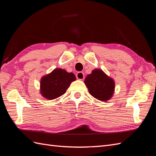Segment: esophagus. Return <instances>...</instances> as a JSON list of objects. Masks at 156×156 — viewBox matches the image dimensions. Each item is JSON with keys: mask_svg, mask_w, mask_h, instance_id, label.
I'll list each match as a JSON object with an SVG mask.
<instances>
[{"mask_svg": "<svg viewBox=\"0 0 156 156\" xmlns=\"http://www.w3.org/2000/svg\"><path fill=\"white\" fill-rule=\"evenodd\" d=\"M76 77H77V79H78L79 80H83L84 78V75L83 72H77V73L76 74Z\"/></svg>", "mask_w": 156, "mask_h": 156, "instance_id": "esophagus-1", "label": "esophagus"}]
</instances>
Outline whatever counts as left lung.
<instances>
[{
  "instance_id": "left-lung-1",
  "label": "left lung",
  "mask_w": 156,
  "mask_h": 156,
  "mask_svg": "<svg viewBox=\"0 0 156 156\" xmlns=\"http://www.w3.org/2000/svg\"><path fill=\"white\" fill-rule=\"evenodd\" d=\"M84 83L89 93L97 100L106 101L111 98L115 91V82L101 69H95L88 75Z\"/></svg>"
}]
</instances>
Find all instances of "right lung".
Returning <instances> with one entry per match:
<instances>
[{
    "label": "right lung",
    "mask_w": 156,
    "mask_h": 156,
    "mask_svg": "<svg viewBox=\"0 0 156 156\" xmlns=\"http://www.w3.org/2000/svg\"><path fill=\"white\" fill-rule=\"evenodd\" d=\"M76 80L75 75L62 69H55L44 76L40 82V92L48 100H54L66 92L71 83Z\"/></svg>",
    "instance_id": "add662e5"
}]
</instances>
